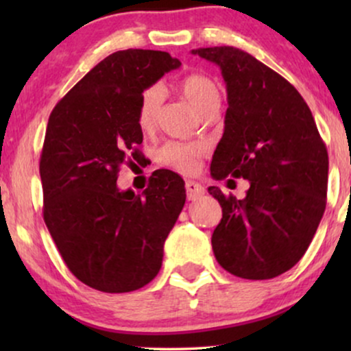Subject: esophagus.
<instances>
[{"mask_svg":"<svg viewBox=\"0 0 351 351\" xmlns=\"http://www.w3.org/2000/svg\"><path fill=\"white\" fill-rule=\"evenodd\" d=\"M204 195V186H201L196 181H186V196L189 201L199 199Z\"/></svg>","mask_w":351,"mask_h":351,"instance_id":"obj_1","label":"esophagus"}]
</instances>
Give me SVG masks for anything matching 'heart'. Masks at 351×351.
I'll return each mask as SVG.
<instances>
[{
    "label": "heart",
    "mask_w": 351,
    "mask_h": 351,
    "mask_svg": "<svg viewBox=\"0 0 351 351\" xmlns=\"http://www.w3.org/2000/svg\"><path fill=\"white\" fill-rule=\"evenodd\" d=\"M180 92L186 97L191 106L199 112L201 115L211 107L219 106L221 94L219 87L211 77L204 74H189L180 80ZM163 92L158 86H153L143 92L140 97L136 120L138 127L143 132H150L155 127L156 115H158L160 106H162ZM206 152L203 143H180L168 142L158 150V162L165 167L175 168L181 173H189L195 170L196 160Z\"/></svg>",
    "instance_id": "obj_1"
}]
</instances>
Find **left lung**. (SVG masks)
<instances>
[{
    "label": "left lung",
    "mask_w": 351,
    "mask_h": 351,
    "mask_svg": "<svg viewBox=\"0 0 351 351\" xmlns=\"http://www.w3.org/2000/svg\"><path fill=\"white\" fill-rule=\"evenodd\" d=\"M191 52L219 67L228 90L211 176L249 181L244 199L208 189L223 208L213 252L232 276L272 279L299 263L315 236L327 204V148L305 100L271 67L231 46Z\"/></svg>",
    "instance_id": "obj_1"
}]
</instances>
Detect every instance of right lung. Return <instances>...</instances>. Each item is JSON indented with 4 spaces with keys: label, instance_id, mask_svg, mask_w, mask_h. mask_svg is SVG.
Segmentation results:
<instances>
[{
    "label": "right lung",
    "instance_id": "add662e5",
    "mask_svg": "<svg viewBox=\"0 0 351 351\" xmlns=\"http://www.w3.org/2000/svg\"><path fill=\"white\" fill-rule=\"evenodd\" d=\"M180 66L163 51H117L51 112L39 163L44 223L69 271L95 291H136L162 267L163 244L186 201L184 181L163 170L135 195L120 191L117 178L128 158L142 156L143 90Z\"/></svg>",
    "mask_w": 351,
    "mask_h": 351
}]
</instances>
